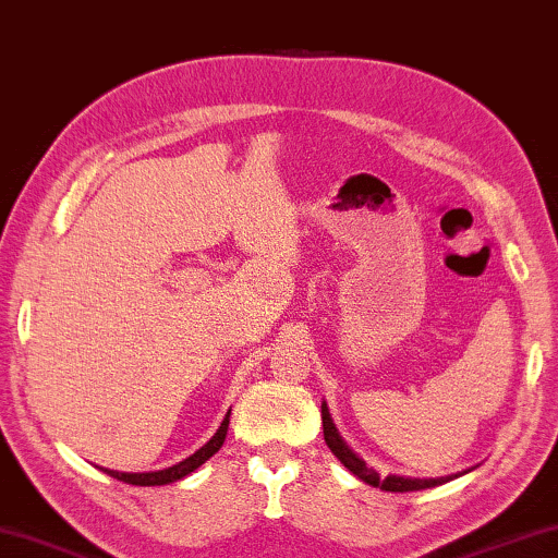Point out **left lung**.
<instances>
[{"label":"left lung","mask_w":558,"mask_h":558,"mask_svg":"<svg viewBox=\"0 0 558 558\" xmlns=\"http://www.w3.org/2000/svg\"><path fill=\"white\" fill-rule=\"evenodd\" d=\"M322 427H324V441H327V447L331 449V453L337 456V459L347 465V469L359 475V478L363 483L373 485V488H380V490H388V493H412V490H424V488H434V485H441V483H449L453 478H459V475L469 473H456V475H447V478H402V475H385V478H380V475L368 469L366 463H363L356 453H353L347 444H343V439L339 437L337 427H333V422L329 417V410L327 404H322Z\"/></svg>","instance_id":"left-lung-1"}]
</instances>
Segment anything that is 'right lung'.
<instances>
[{
	"label": "right lung",
	"instance_id": "right-lung-1",
	"mask_svg": "<svg viewBox=\"0 0 558 558\" xmlns=\"http://www.w3.org/2000/svg\"><path fill=\"white\" fill-rule=\"evenodd\" d=\"M229 414L225 417V422H221V427L217 429L215 437H211L205 444V447H202L199 451H195L192 456H187L185 461L170 465V469L150 471V473H119V471H109V469H102V471L107 475H111V478L124 481V483H131V485H166V483H175L180 478H185L187 473L199 469L202 463H205L207 459H211V456H215L221 449V444H225V439H227V429H229Z\"/></svg>",
	"mask_w": 558,
	"mask_h": 558
}]
</instances>
